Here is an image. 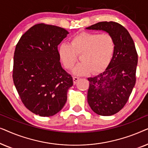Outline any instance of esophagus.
Wrapping results in <instances>:
<instances>
[{"label":"esophagus","instance_id":"esophagus-1","mask_svg":"<svg viewBox=\"0 0 148 148\" xmlns=\"http://www.w3.org/2000/svg\"><path fill=\"white\" fill-rule=\"evenodd\" d=\"M73 83H74V84H75L77 82V81L79 79V78L78 77H73Z\"/></svg>","mask_w":148,"mask_h":148}]
</instances>
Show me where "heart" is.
Returning a JSON list of instances; mask_svg holds the SVG:
<instances>
[{"label":"heart","mask_w":148,"mask_h":148,"mask_svg":"<svg viewBox=\"0 0 148 148\" xmlns=\"http://www.w3.org/2000/svg\"><path fill=\"white\" fill-rule=\"evenodd\" d=\"M115 49L113 38L110 34L82 32L71 40V44L62 43L58 53L67 69L73 68L80 56L81 62L73 71L75 75H84L90 71L99 73L107 67Z\"/></svg>","instance_id":"obj_1"}]
</instances>
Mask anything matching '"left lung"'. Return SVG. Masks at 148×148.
Wrapping results in <instances>:
<instances>
[{
	"label": "left lung",
	"mask_w": 148,
	"mask_h": 148,
	"mask_svg": "<svg viewBox=\"0 0 148 148\" xmlns=\"http://www.w3.org/2000/svg\"><path fill=\"white\" fill-rule=\"evenodd\" d=\"M86 29L106 32L114 41V54L106 70L88 79L90 108L101 116H110L119 112L129 100L136 82L138 56L132 38L121 24L102 21Z\"/></svg>",
	"instance_id": "left-lung-1"
}]
</instances>
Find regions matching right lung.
I'll return each instance as SVG.
<instances>
[{
  "label": "right lung",
  "mask_w": 148,
  "mask_h": 148,
  "mask_svg": "<svg viewBox=\"0 0 148 148\" xmlns=\"http://www.w3.org/2000/svg\"><path fill=\"white\" fill-rule=\"evenodd\" d=\"M69 32L55 25L38 23L29 28L16 45L13 79L28 110L40 116L58 113L67 100L73 78L60 62L58 46Z\"/></svg>",
  "instance_id": "1"
}]
</instances>
